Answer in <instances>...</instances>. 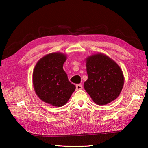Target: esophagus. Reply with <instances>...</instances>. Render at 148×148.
Wrapping results in <instances>:
<instances>
[{"mask_svg": "<svg viewBox=\"0 0 148 148\" xmlns=\"http://www.w3.org/2000/svg\"><path fill=\"white\" fill-rule=\"evenodd\" d=\"M83 88V86L81 84H76V90H79Z\"/></svg>", "mask_w": 148, "mask_h": 148, "instance_id": "1", "label": "esophagus"}]
</instances>
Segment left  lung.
<instances>
[{"instance_id": "8db88e82", "label": "left lung", "mask_w": 148, "mask_h": 148, "mask_svg": "<svg viewBox=\"0 0 148 148\" xmlns=\"http://www.w3.org/2000/svg\"><path fill=\"white\" fill-rule=\"evenodd\" d=\"M88 79L84 88L93 102L105 105L115 100L124 84L120 67L108 56L97 54L86 59Z\"/></svg>"}]
</instances>
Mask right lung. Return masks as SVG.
<instances>
[{
  "mask_svg": "<svg viewBox=\"0 0 148 148\" xmlns=\"http://www.w3.org/2000/svg\"><path fill=\"white\" fill-rule=\"evenodd\" d=\"M66 56L50 53L37 63L33 72V84L37 96L53 106L65 105L76 90L63 69Z\"/></svg>",
  "mask_w": 148,
  "mask_h": 148,
  "instance_id": "1",
  "label": "right lung"
}]
</instances>
